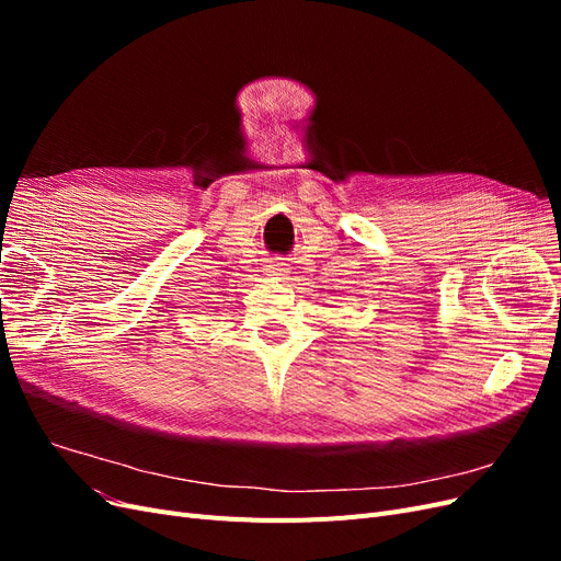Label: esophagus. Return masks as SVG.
<instances>
[{
	"mask_svg": "<svg viewBox=\"0 0 561 561\" xmlns=\"http://www.w3.org/2000/svg\"><path fill=\"white\" fill-rule=\"evenodd\" d=\"M268 274H271V276H285V268H283V264L276 262V264L268 266Z\"/></svg>",
	"mask_w": 561,
	"mask_h": 561,
	"instance_id": "obj_1",
	"label": "esophagus"
}]
</instances>
